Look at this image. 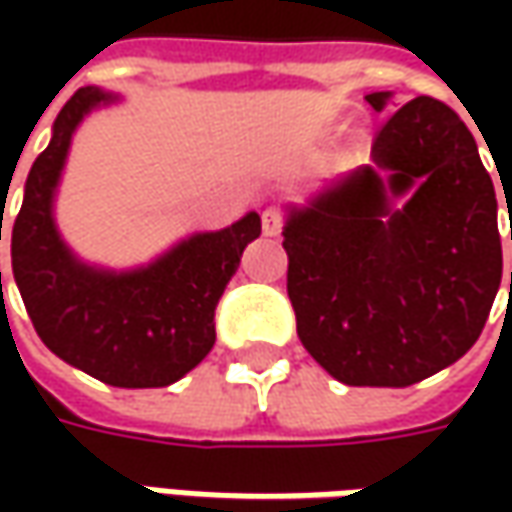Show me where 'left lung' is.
Here are the masks:
<instances>
[{
    "label": "left lung",
    "mask_w": 512,
    "mask_h": 512,
    "mask_svg": "<svg viewBox=\"0 0 512 512\" xmlns=\"http://www.w3.org/2000/svg\"><path fill=\"white\" fill-rule=\"evenodd\" d=\"M110 102L113 93L79 88L59 110L13 222V279L39 339L62 362L113 387H168L210 353L213 310L262 222L247 213L222 230L190 233L130 270L82 262L56 227L53 202L79 122Z\"/></svg>",
    "instance_id": "8db88e82"
}]
</instances>
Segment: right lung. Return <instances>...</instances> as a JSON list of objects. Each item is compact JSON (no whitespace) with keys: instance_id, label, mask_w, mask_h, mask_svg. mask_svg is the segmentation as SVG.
<instances>
[{"instance_id":"obj_1","label":"right lung","mask_w":512,"mask_h":512,"mask_svg":"<svg viewBox=\"0 0 512 512\" xmlns=\"http://www.w3.org/2000/svg\"><path fill=\"white\" fill-rule=\"evenodd\" d=\"M370 162L285 225L287 296L310 356L353 387H407L462 359L502 285L496 193L464 122L419 96ZM413 192L408 205H392Z\"/></svg>"}]
</instances>
